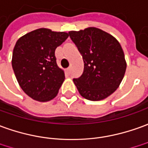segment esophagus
Listing matches in <instances>:
<instances>
[{"instance_id":"obj_1","label":"esophagus","mask_w":148,"mask_h":148,"mask_svg":"<svg viewBox=\"0 0 148 148\" xmlns=\"http://www.w3.org/2000/svg\"><path fill=\"white\" fill-rule=\"evenodd\" d=\"M66 72H67L68 74H70V72H71V67H69V68H67V69H66Z\"/></svg>"}]
</instances>
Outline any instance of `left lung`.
<instances>
[{
  "mask_svg": "<svg viewBox=\"0 0 148 148\" xmlns=\"http://www.w3.org/2000/svg\"><path fill=\"white\" fill-rule=\"evenodd\" d=\"M68 35L84 60L83 74L73 79L80 94L90 101L106 98L119 88L127 68L120 43L95 27L70 31Z\"/></svg>",
  "mask_w": 148,
  "mask_h": 148,
  "instance_id": "8db88e82",
  "label": "left lung"
}]
</instances>
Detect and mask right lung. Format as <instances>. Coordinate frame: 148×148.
Returning a JSON list of instances; mask_svg holds the SVG:
<instances>
[{
  "instance_id": "add662e5",
  "label": "right lung",
  "mask_w": 148,
  "mask_h": 148,
  "mask_svg": "<svg viewBox=\"0 0 148 148\" xmlns=\"http://www.w3.org/2000/svg\"><path fill=\"white\" fill-rule=\"evenodd\" d=\"M68 37L65 32L40 28L16 42L12 67L20 87L32 99L48 101L56 97L65 76L57 65L55 51Z\"/></svg>"
}]
</instances>
